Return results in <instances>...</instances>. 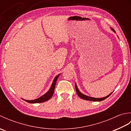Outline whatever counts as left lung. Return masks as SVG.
Returning a JSON list of instances; mask_svg holds the SVG:
<instances>
[{
	"mask_svg": "<svg viewBox=\"0 0 131 131\" xmlns=\"http://www.w3.org/2000/svg\"><path fill=\"white\" fill-rule=\"evenodd\" d=\"M112 30L114 31L115 32V31L113 29H112ZM75 89H76V91H77V93L78 95V96L80 97V98H81L83 100H88V101H102V100H104L105 99H107V97H109L111 94H112V93H111L110 94H108V96H106L105 97H103V98H94V97H89V96H87L86 95H84V94H83V93H82L80 92L79 91L78 88L77 87V85L75 83Z\"/></svg>",
	"mask_w": 131,
	"mask_h": 131,
	"instance_id": "1",
	"label": "left lung"
}]
</instances>
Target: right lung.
Masks as SVG:
<instances>
[{"mask_svg":"<svg viewBox=\"0 0 131 131\" xmlns=\"http://www.w3.org/2000/svg\"><path fill=\"white\" fill-rule=\"evenodd\" d=\"M60 74L57 75L54 78V80L52 83L51 88H50L49 91L47 92L46 94H44V95L40 97L39 98L34 100H24V99H23V100H25V101L27 102L31 103V104H33V103H41V102H43L48 101V100H49L51 98L52 95H53V93H54L55 85H56V84L57 80L58 79V77L60 76Z\"/></svg>","mask_w":131,"mask_h":131,"instance_id":"right-lung-1","label":"right lung"}]
</instances>
